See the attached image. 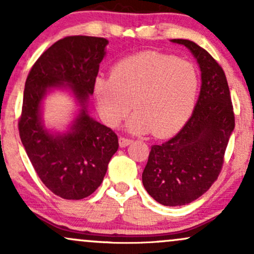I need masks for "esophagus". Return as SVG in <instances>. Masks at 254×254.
<instances>
[{"instance_id": "34e87169", "label": "esophagus", "mask_w": 254, "mask_h": 254, "mask_svg": "<svg viewBox=\"0 0 254 254\" xmlns=\"http://www.w3.org/2000/svg\"><path fill=\"white\" fill-rule=\"evenodd\" d=\"M132 143V139L130 138H125V137H119V147L121 148H125L127 145Z\"/></svg>"}]
</instances>
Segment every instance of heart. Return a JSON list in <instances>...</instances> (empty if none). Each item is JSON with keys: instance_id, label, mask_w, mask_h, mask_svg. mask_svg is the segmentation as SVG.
I'll return each instance as SVG.
<instances>
[{"instance_id": "heart-1", "label": "heart", "mask_w": 254, "mask_h": 254, "mask_svg": "<svg viewBox=\"0 0 254 254\" xmlns=\"http://www.w3.org/2000/svg\"><path fill=\"white\" fill-rule=\"evenodd\" d=\"M199 89L196 65L176 56L148 51L127 57L112 68L111 77L94 81L100 117L118 127L130 112L127 127L132 133L165 138L176 133L191 116Z\"/></svg>"}]
</instances>
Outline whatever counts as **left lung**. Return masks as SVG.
Listing matches in <instances>:
<instances>
[{
    "instance_id": "1",
    "label": "left lung",
    "mask_w": 254,
    "mask_h": 254,
    "mask_svg": "<svg viewBox=\"0 0 254 254\" xmlns=\"http://www.w3.org/2000/svg\"><path fill=\"white\" fill-rule=\"evenodd\" d=\"M171 42L184 45L196 58L202 84L193 112L183 129L170 141L151 147L142 183L156 202L178 206L199 198L217 179L235 123L222 68L196 43Z\"/></svg>"
}]
</instances>
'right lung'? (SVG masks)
<instances>
[{
    "label": "right lung",
    "instance_id": "add662e5",
    "mask_svg": "<svg viewBox=\"0 0 254 254\" xmlns=\"http://www.w3.org/2000/svg\"><path fill=\"white\" fill-rule=\"evenodd\" d=\"M105 38L72 36L58 40L37 60L25 83L19 132L26 154L49 190L64 199H82L103 183L118 137L89 116ZM55 90L71 95L74 118L64 130L46 127L43 100Z\"/></svg>",
    "mask_w": 254,
    "mask_h": 254
}]
</instances>
